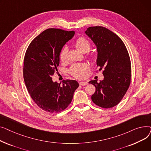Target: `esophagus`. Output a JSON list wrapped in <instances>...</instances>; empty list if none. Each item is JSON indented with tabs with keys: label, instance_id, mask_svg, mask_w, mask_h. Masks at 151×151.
<instances>
[{
	"label": "esophagus",
	"instance_id": "obj_1",
	"mask_svg": "<svg viewBox=\"0 0 151 151\" xmlns=\"http://www.w3.org/2000/svg\"><path fill=\"white\" fill-rule=\"evenodd\" d=\"M87 84H88V82H80V86H86Z\"/></svg>",
	"mask_w": 151,
	"mask_h": 151
}]
</instances>
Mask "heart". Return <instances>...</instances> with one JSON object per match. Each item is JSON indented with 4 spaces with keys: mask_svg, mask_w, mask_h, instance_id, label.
I'll use <instances>...</instances> for the list:
<instances>
[{
    "mask_svg": "<svg viewBox=\"0 0 151 151\" xmlns=\"http://www.w3.org/2000/svg\"><path fill=\"white\" fill-rule=\"evenodd\" d=\"M75 46L79 51L86 52L89 51L91 48V43L88 39L84 37L78 38L75 43ZM68 52V48L64 47L62 49L60 54V59L62 61H65L67 58V54ZM88 69V66L85 63H80V64L74 65L70 69V73L74 77L79 79L83 78L85 75L86 71Z\"/></svg>",
    "mask_w": 151,
    "mask_h": 151,
    "instance_id": "1",
    "label": "heart"
}]
</instances>
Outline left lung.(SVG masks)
I'll return each instance as SVG.
<instances>
[{
  "label": "left lung",
  "instance_id": "left-lung-1",
  "mask_svg": "<svg viewBox=\"0 0 151 151\" xmlns=\"http://www.w3.org/2000/svg\"><path fill=\"white\" fill-rule=\"evenodd\" d=\"M97 47V65L104 68V80L89 82L96 87L91 99L95 104L110 108L122 99L129 89L131 80V63L127 50L122 40L109 29L90 27L85 31Z\"/></svg>",
  "mask_w": 151,
  "mask_h": 151
}]
</instances>
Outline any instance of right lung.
Masks as SVG:
<instances>
[{"label":"right lung","instance_id":"obj_1","mask_svg":"<svg viewBox=\"0 0 151 151\" xmlns=\"http://www.w3.org/2000/svg\"><path fill=\"white\" fill-rule=\"evenodd\" d=\"M74 35V31L46 29L31 42L27 49L24 59V80L32 99L47 112L64 110L79 86L75 80H64L61 85L52 80L59 65L62 48Z\"/></svg>","mask_w":151,"mask_h":151}]
</instances>
